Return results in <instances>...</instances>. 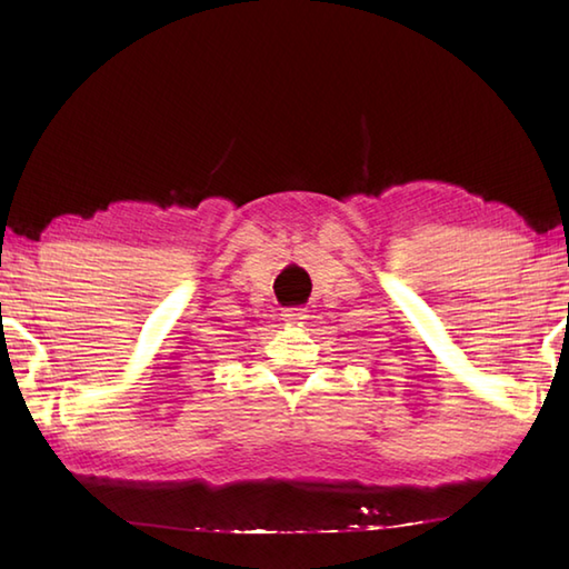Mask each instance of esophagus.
<instances>
[{"mask_svg": "<svg viewBox=\"0 0 569 569\" xmlns=\"http://www.w3.org/2000/svg\"><path fill=\"white\" fill-rule=\"evenodd\" d=\"M308 318V310L306 308H288L283 312V320L288 322H303Z\"/></svg>", "mask_w": 569, "mask_h": 569, "instance_id": "obj_1", "label": "esophagus"}]
</instances>
